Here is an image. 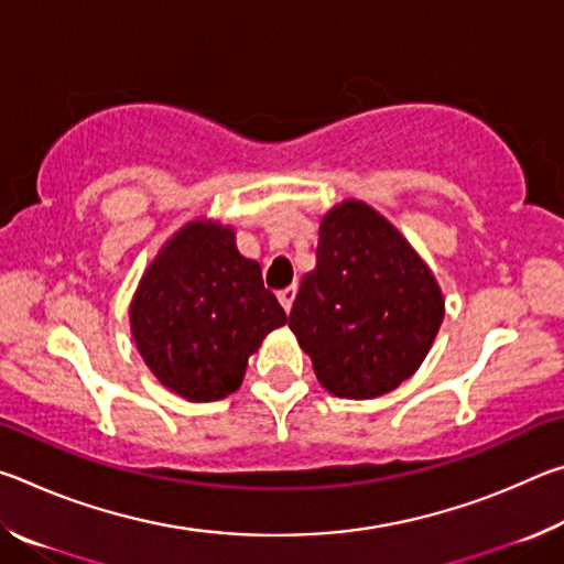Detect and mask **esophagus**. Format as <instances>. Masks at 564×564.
Here are the masks:
<instances>
[{
	"label": "esophagus",
	"mask_w": 564,
	"mask_h": 564,
	"mask_svg": "<svg viewBox=\"0 0 564 564\" xmlns=\"http://www.w3.org/2000/svg\"><path fill=\"white\" fill-rule=\"evenodd\" d=\"M279 301H281V305L285 308V313H289L293 301H295V285H289V289L279 291Z\"/></svg>",
	"instance_id": "esophagus-1"
}]
</instances>
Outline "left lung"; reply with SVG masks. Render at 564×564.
Masks as SVG:
<instances>
[{
	"label": "left lung",
	"mask_w": 564,
	"mask_h": 564,
	"mask_svg": "<svg viewBox=\"0 0 564 564\" xmlns=\"http://www.w3.org/2000/svg\"><path fill=\"white\" fill-rule=\"evenodd\" d=\"M443 316L435 275L376 208L348 198L321 218L316 269L303 275L289 326L328 393L395 390L425 360Z\"/></svg>",
	"instance_id": "8db88e82"
}]
</instances>
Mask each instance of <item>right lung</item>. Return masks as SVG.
I'll return each mask as SVG.
<instances>
[{
  "mask_svg": "<svg viewBox=\"0 0 564 564\" xmlns=\"http://www.w3.org/2000/svg\"><path fill=\"white\" fill-rule=\"evenodd\" d=\"M131 336L161 386L194 403L238 390L248 356L285 323L261 265L236 248L231 226L191 221L141 275Z\"/></svg>",
  "mask_w": 564,
  "mask_h": 564,
  "instance_id": "1",
  "label": "right lung"
}]
</instances>
